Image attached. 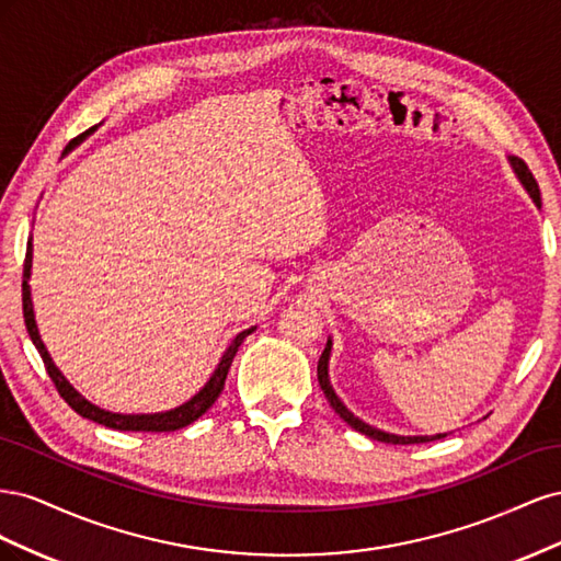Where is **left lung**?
I'll list each match as a JSON object with an SVG mask.
<instances>
[{
  "mask_svg": "<svg viewBox=\"0 0 561 561\" xmlns=\"http://www.w3.org/2000/svg\"><path fill=\"white\" fill-rule=\"evenodd\" d=\"M507 161H511V168L513 173L517 175L519 184L524 186V192L531 196V201L536 203V208H540V192H538V184L531 175L529 168H526V163L517 157H507ZM330 355H332V336H328V344H325V351H322L320 360H318V383L322 388V393H325L328 402L332 404V410L342 416L351 428H355L358 433L377 439V443H386V445H421V443H431V439H439L445 437L447 433H437V435H396V433H386V431H379L375 426H369V423H365L363 419L355 416L348 407L342 402V398H339L334 393V388L330 383Z\"/></svg>",
  "mask_w": 561,
  "mask_h": 561,
  "instance_id": "obj_1",
  "label": "left lung"
}]
</instances>
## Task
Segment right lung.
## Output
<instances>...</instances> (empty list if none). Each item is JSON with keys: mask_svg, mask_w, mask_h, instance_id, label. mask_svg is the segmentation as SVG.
<instances>
[{"mask_svg": "<svg viewBox=\"0 0 561 561\" xmlns=\"http://www.w3.org/2000/svg\"><path fill=\"white\" fill-rule=\"evenodd\" d=\"M98 126H93L91 130H87L83 135H79L77 140H72L70 145H67L65 154L67 151H72L87 135H91ZM30 276H32V239L27 241V254H25V274H23V316H25V328H27V334L32 339V344L37 346L42 360L46 365V371L50 381L56 383L58 393L62 396V400L72 407V410L83 416V419H91L95 423H100V426H107V428H114V431H135V433H171V431H180L184 426H190V423H194L198 416L206 414L210 407L215 404V400L219 398V393H222L225 388V379L229 375V367L233 363V355L236 351H239V346L243 344V339L248 334H252L254 330H257V325H252L243 332H239L233 336V342L229 344V348L222 353V358H219L215 371L210 375V379L206 381V386H203L198 393L194 398H190L186 402H182L180 407H175V410H168V412H154V414H118V412H110V410H103V407L93 404L91 400L83 398L79 390L65 379L62 371L56 367L54 358H50V353L46 348V344L42 342V334H39V328H37V320H35V304H32V287H30Z\"/></svg>", "mask_w": 561, "mask_h": 561, "instance_id": "add662e5", "label": "right lung"}]
</instances>
